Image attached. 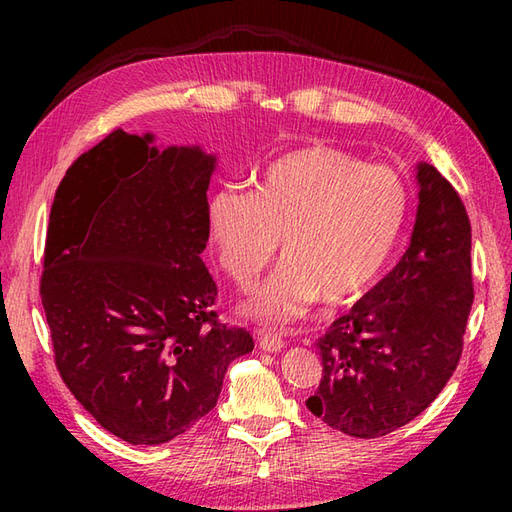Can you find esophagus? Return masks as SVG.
Here are the masks:
<instances>
[{"label":"esophagus","instance_id":"1","mask_svg":"<svg viewBox=\"0 0 512 512\" xmlns=\"http://www.w3.org/2000/svg\"><path fill=\"white\" fill-rule=\"evenodd\" d=\"M258 346H260V350H265V352H277V350L284 348V342H282V337H277V335L260 333L258 335Z\"/></svg>","mask_w":512,"mask_h":512}]
</instances>
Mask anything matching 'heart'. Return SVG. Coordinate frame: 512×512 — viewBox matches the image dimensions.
I'll return each mask as SVG.
<instances>
[{
    "label": "heart",
    "instance_id": "b5f03b06",
    "mask_svg": "<svg viewBox=\"0 0 512 512\" xmlns=\"http://www.w3.org/2000/svg\"><path fill=\"white\" fill-rule=\"evenodd\" d=\"M408 198L391 168L312 145L277 158L256 190L224 185L207 203L220 267L250 288L280 247V265L245 312L269 324L301 318L318 299L342 305L365 292L404 228Z\"/></svg>",
    "mask_w": 512,
    "mask_h": 512
}]
</instances>
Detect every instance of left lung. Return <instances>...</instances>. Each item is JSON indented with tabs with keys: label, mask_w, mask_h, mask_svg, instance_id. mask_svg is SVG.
I'll return each instance as SVG.
<instances>
[{
	"label": "left lung",
	"mask_w": 512,
	"mask_h": 512,
	"mask_svg": "<svg viewBox=\"0 0 512 512\" xmlns=\"http://www.w3.org/2000/svg\"><path fill=\"white\" fill-rule=\"evenodd\" d=\"M416 170L406 254L316 342L322 380L305 404L354 438H380L410 423L461 359L474 301L470 218L436 168L421 162Z\"/></svg>",
	"instance_id": "left-lung-1"
}]
</instances>
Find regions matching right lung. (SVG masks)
Segmentation results:
<instances>
[{
	"mask_svg": "<svg viewBox=\"0 0 512 512\" xmlns=\"http://www.w3.org/2000/svg\"><path fill=\"white\" fill-rule=\"evenodd\" d=\"M151 141L113 130L66 170L40 297L70 393L113 436L156 446L215 408L254 339L218 320L200 258L215 156Z\"/></svg>",
	"mask_w": 512,
	"mask_h": 512,
	"instance_id": "obj_1",
	"label": "right lung"
}]
</instances>
